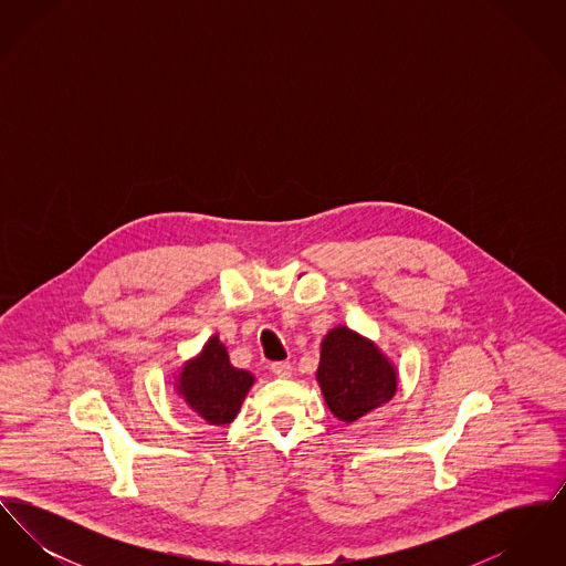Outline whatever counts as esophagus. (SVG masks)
<instances>
[{
	"label": "esophagus",
	"instance_id": "obj_1",
	"mask_svg": "<svg viewBox=\"0 0 566 566\" xmlns=\"http://www.w3.org/2000/svg\"><path fill=\"white\" fill-rule=\"evenodd\" d=\"M271 374L275 377H291V374H293V365L286 363V360L273 363V365H271Z\"/></svg>",
	"mask_w": 566,
	"mask_h": 566
}]
</instances>
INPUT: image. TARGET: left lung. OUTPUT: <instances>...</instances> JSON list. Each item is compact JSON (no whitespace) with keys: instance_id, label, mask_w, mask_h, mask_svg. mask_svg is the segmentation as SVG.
<instances>
[{"instance_id":"1","label":"left lung","mask_w":566,"mask_h":566,"mask_svg":"<svg viewBox=\"0 0 566 566\" xmlns=\"http://www.w3.org/2000/svg\"><path fill=\"white\" fill-rule=\"evenodd\" d=\"M316 379L328 409L344 422L363 418L397 392L395 365L374 342L348 326L326 333Z\"/></svg>"}]
</instances>
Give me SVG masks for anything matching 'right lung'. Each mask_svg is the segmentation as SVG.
I'll return each instance as SVG.
<instances>
[{
	"instance_id": "right-lung-1",
	"label": "right lung",
	"mask_w": 566,
	"mask_h": 566,
	"mask_svg": "<svg viewBox=\"0 0 566 566\" xmlns=\"http://www.w3.org/2000/svg\"><path fill=\"white\" fill-rule=\"evenodd\" d=\"M254 376L231 365L218 335L210 337L199 356L185 363L176 390L206 422L222 427L235 420Z\"/></svg>"
}]
</instances>
